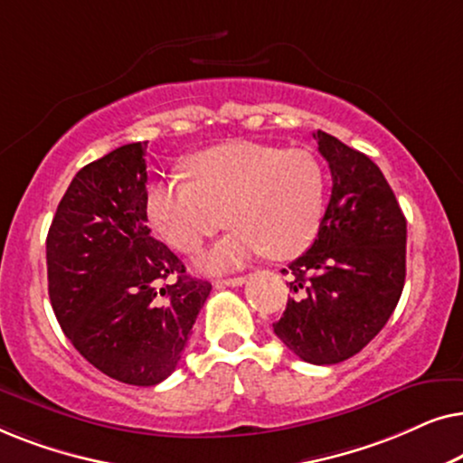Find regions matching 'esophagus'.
Listing matches in <instances>:
<instances>
[{
  "mask_svg": "<svg viewBox=\"0 0 463 463\" xmlns=\"http://www.w3.org/2000/svg\"><path fill=\"white\" fill-rule=\"evenodd\" d=\"M246 282L244 276H233V278H223V280H217L214 282V287L221 288V287H242Z\"/></svg>",
  "mask_w": 463,
  "mask_h": 463,
  "instance_id": "34e87169",
  "label": "esophagus"
}]
</instances>
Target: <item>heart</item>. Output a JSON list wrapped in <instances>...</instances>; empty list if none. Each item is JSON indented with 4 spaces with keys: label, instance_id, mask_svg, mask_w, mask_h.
<instances>
[{
    "label": "heart",
    "instance_id": "heart-1",
    "mask_svg": "<svg viewBox=\"0 0 463 463\" xmlns=\"http://www.w3.org/2000/svg\"><path fill=\"white\" fill-rule=\"evenodd\" d=\"M187 173L149 185L145 211L181 252L198 250L225 223L233 230L200 259L204 271H230L249 259H293L312 244L325 213V170L312 154L261 143H225L189 157Z\"/></svg>",
    "mask_w": 463,
    "mask_h": 463
}]
</instances>
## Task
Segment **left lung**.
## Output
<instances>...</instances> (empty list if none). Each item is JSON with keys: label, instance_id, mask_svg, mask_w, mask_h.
Here are the masks:
<instances>
[{"label": "left lung", "instance_id": "left-lung-1", "mask_svg": "<svg viewBox=\"0 0 463 463\" xmlns=\"http://www.w3.org/2000/svg\"><path fill=\"white\" fill-rule=\"evenodd\" d=\"M333 176L314 244L282 269L290 293L274 333L312 364H337L385 326L407 276V219L369 156L314 132Z\"/></svg>", "mask_w": 463, "mask_h": 463}]
</instances>
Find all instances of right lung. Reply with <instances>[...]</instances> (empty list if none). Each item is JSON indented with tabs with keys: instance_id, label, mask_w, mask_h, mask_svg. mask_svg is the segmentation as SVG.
Masks as SVG:
<instances>
[{
	"instance_id": "right-lung-1",
	"label": "right lung",
	"mask_w": 463,
	"mask_h": 463,
	"mask_svg": "<svg viewBox=\"0 0 463 463\" xmlns=\"http://www.w3.org/2000/svg\"><path fill=\"white\" fill-rule=\"evenodd\" d=\"M145 149L122 145L81 168L46 240L48 295L62 333L128 385H156L176 369L213 288L151 238Z\"/></svg>"
}]
</instances>
